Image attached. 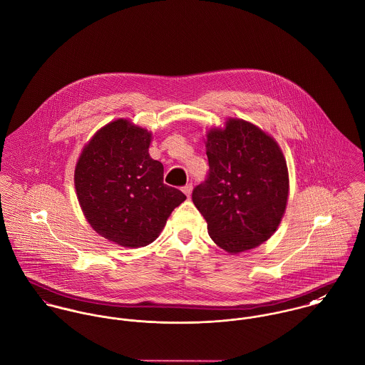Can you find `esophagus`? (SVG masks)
Instances as JSON below:
<instances>
[{"mask_svg": "<svg viewBox=\"0 0 365 365\" xmlns=\"http://www.w3.org/2000/svg\"><path fill=\"white\" fill-rule=\"evenodd\" d=\"M182 190H183V193H185L187 197H190V195H192V192H193V186H192V183H189V185L183 186V187H182Z\"/></svg>", "mask_w": 365, "mask_h": 365, "instance_id": "esophagus-1", "label": "esophagus"}]
</instances>
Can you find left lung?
<instances>
[{"label": "left lung", "instance_id": "8db88e82", "mask_svg": "<svg viewBox=\"0 0 365 365\" xmlns=\"http://www.w3.org/2000/svg\"><path fill=\"white\" fill-rule=\"evenodd\" d=\"M205 145L210 172L192 200L210 238L231 255L259 247L277 231L288 205L281 146L258 125L232 117L206 130Z\"/></svg>", "mask_w": 365, "mask_h": 365}]
</instances>
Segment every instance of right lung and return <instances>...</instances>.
<instances>
[{
  "label": "right lung",
  "mask_w": 365,
  "mask_h": 365,
  "mask_svg": "<svg viewBox=\"0 0 365 365\" xmlns=\"http://www.w3.org/2000/svg\"><path fill=\"white\" fill-rule=\"evenodd\" d=\"M152 133L128 118L110 121L83 146L74 166L78 205L91 228L113 244L153 242L186 196L163 183L149 156Z\"/></svg>",
  "instance_id": "right-lung-1"
}]
</instances>
